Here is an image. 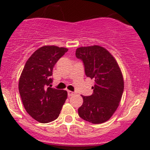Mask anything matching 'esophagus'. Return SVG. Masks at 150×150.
Returning <instances> with one entry per match:
<instances>
[{
  "label": "esophagus",
  "instance_id": "obj_1",
  "mask_svg": "<svg viewBox=\"0 0 150 150\" xmlns=\"http://www.w3.org/2000/svg\"><path fill=\"white\" fill-rule=\"evenodd\" d=\"M67 93H68V96H72V95L75 94V92H72V91H67Z\"/></svg>",
  "mask_w": 150,
  "mask_h": 150
}]
</instances>
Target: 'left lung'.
Returning <instances> with one entry per match:
<instances>
[{
    "label": "left lung",
    "mask_w": 150,
    "mask_h": 150,
    "mask_svg": "<svg viewBox=\"0 0 150 150\" xmlns=\"http://www.w3.org/2000/svg\"><path fill=\"white\" fill-rule=\"evenodd\" d=\"M76 57L83 62L86 75L94 80L93 94L82 96L80 117L93 124L106 122L119 106L124 89L122 72L110 52L99 46L77 48Z\"/></svg>",
    "instance_id": "obj_1"
}]
</instances>
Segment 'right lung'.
Instances as JSON below:
<instances>
[{"label": "right lung", "mask_w": 150, "mask_h": 150, "mask_svg": "<svg viewBox=\"0 0 150 150\" xmlns=\"http://www.w3.org/2000/svg\"><path fill=\"white\" fill-rule=\"evenodd\" d=\"M68 51L66 48L45 46L28 59L21 74L19 91L27 112L37 121L47 123L59 117L67 92L51 88L53 68Z\"/></svg>", "instance_id": "obj_1"}]
</instances>
